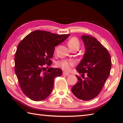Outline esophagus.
Masks as SVG:
<instances>
[{
    "instance_id": "34e87169",
    "label": "esophagus",
    "mask_w": 123,
    "mask_h": 123,
    "mask_svg": "<svg viewBox=\"0 0 123 123\" xmlns=\"http://www.w3.org/2000/svg\"><path fill=\"white\" fill-rule=\"evenodd\" d=\"M63 75L68 76L69 75V74L68 73H66V72H63Z\"/></svg>"
}]
</instances>
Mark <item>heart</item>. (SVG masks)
Listing matches in <instances>:
<instances>
[{"label":"heart","instance_id":"heart-1","mask_svg":"<svg viewBox=\"0 0 123 123\" xmlns=\"http://www.w3.org/2000/svg\"><path fill=\"white\" fill-rule=\"evenodd\" d=\"M68 45L69 48L72 50L75 48L79 49L80 47V42H79V39L76 37H72L69 39L68 42ZM57 47L55 48V51L56 50ZM75 62L72 60H63L57 62V65L58 67L61 68L62 69L66 72H69L71 70L72 67L75 65Z\"/></svg>","mask_w":123,"mask_h":123}]
</instances>
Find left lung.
<instances>
[{
    "instance_id": "8db88e82",
    "label": "left lung",
    "mask_w": 123,
    "mask_h": 123,
    "mask_svg": "<svg viewBox=\"0 0 123 123\" xmlns=\"http://www.w3.org/2000/svg\"><path fill=\"white\" fill-rule=\"evenodd\" d=\"M81 38L85 53L76 69L84 79L76 75L78 81L73 86L72 92L78 99L88 101L101 91L110 75L112 63L109 51L94 37L84 35Z\"/></svg>"
}]
</instances>
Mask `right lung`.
<instances>
[{
	"label": "right lung",
	"instance_id": "1",
	"mask_svg": "<svg viewBox=\"0 0 123 123\" xmlns=\"http://www.w3.org/2000/svg\"><path fill=\"white\" fill-rule=\"evenodd\" d=\"M69 34L57 35L36 30L27 35L18 45L14 59V71L23 92L29 98L39 101L53 91L54 79L62 75L59 68H49L55 47Z\"/></svg>",
	"mask_w": 123,
	"mask_h": 123
}]
</instances>
